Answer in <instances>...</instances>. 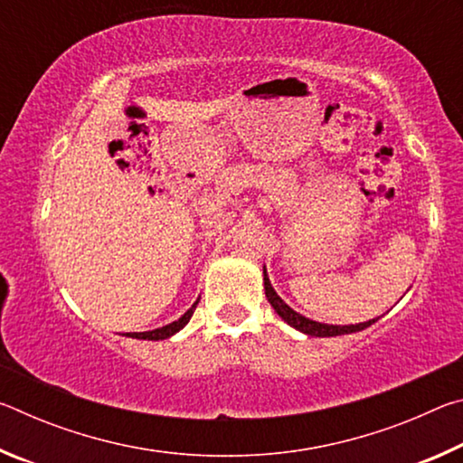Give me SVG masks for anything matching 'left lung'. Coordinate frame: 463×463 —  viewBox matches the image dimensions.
Wrapping results in <instances>:
<instances>
[{
	"label": "left lung",
	"instance_id": "obj_1",
	"mask_svg": "<svg viewBox=\"0 0 463 463\" xmlns=\"http://www.w3.org/2000/svg\"><path fill=\"white\" fill-rule=\"evenodd\" d=\"M263 281H265V296H268L269 304L273 307V310L278 312V315L286 320V323L289 326L298 328V331L307 333L310 336H336V335H347V333H357V331H364V328H367L370 325H373L375 320H367V323H359V325H347V326H336V325H323V323H315V320H310L307 317L298 315L296 310H292L288 307V304L281 300V298L276 294V289L271 288L269 284V278L268 273H265L263 269Z\"/></svg>",
	"mask_w": 463,
	"mask_h": 463
}]
</instances>
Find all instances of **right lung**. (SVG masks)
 <instances>
[{
	"mask_svg": "<svg viewBox=\"0 0 463 463\" xmlns=\"http://www.w3.org/2000/svg\"><path fill=\"white\" fill-rule=\"evenodd\" d=\"M200 302V298L198 300H195V304ZM195 304L194 307L185 312V315L179 318V320H175V323H171V325H165V326H161V328H155V331H146V333H127V336H132V339H148V341H159V339H167V336H171V335H175L179 328H184L185 325H187V320L192 318V315H194V310H195Z\"/></svg>",
	"mask_w": 463,
	"mask_h": 463,
	"instance_id": "1",
	"label": "right lung"
}]
</instances>
